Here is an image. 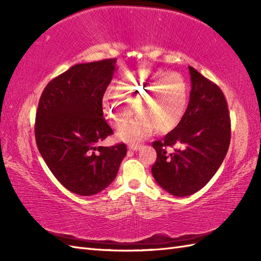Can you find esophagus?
Listing matches in <instances>:
<instances>
[{
  "mask_svg": "<svg viewBox=\"0 0 261 261\" xmlns=\"http://www.w3.org/2000/svg\"><path fill=\"white\" fill-rule=\"evenodd\" d=\"M140 147H141V146L138 145V143H130V145L127 146V148H129V150H134V151L139 150Z\"/></svg>",
  "mask_w": 261,
  "mask_h": 261,
  "instance_id": "1",
  "label": "esophagus"
}]
</instances>
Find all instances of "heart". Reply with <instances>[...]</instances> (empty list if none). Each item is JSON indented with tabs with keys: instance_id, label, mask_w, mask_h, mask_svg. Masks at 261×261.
<instances>
[{
	"instance_id": "b5f03b06",
	"label": "heart",
	"mask_w": 261,
	"mask_h": 261,
	"mask_svg": "<svg viewBox=\"0 0 261 261\" xmlns=\"http://www.w3.org/2000/svg\"><path fill=\"white\" fill-rule=\"evenodd\" d=\"M115 91H105L102 108L111 124L122 126L118 138L136 142L150 137L154 129L165 134L179 124L188 104V85L178 73L139 69L126 71L116 81Z\"/></svg>"
}]
</instances>
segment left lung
Here are the masks:
<instances>
[{"mask_svg":"<svg viewBox=\"0 0 261 261\" xmlns=\"http://www.w3.org/2000/svg\"><path fill=\"white\" fill-rule=\"evenodd\" d=\"M191 95L184 118L162 140L154 141L157 159L151 173L174 196H188L207 184L224 160L231 139L228 104L218 85L188 67ZM178 145L174 153L167 146Z\"/></svg>","mask_w":261,"mask_h":261,"instance_id":"1","label":"left lung"}]
</instances>
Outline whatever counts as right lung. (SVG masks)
<instances>
[{
  "mask_svg": "<svg viewBox=\"0 0 261 261\" xmlns=\"http://www.w3.org/2000/svg\"><path fill=\"white\" fill-rule=\"evenodd\" d=\"M115 63L113 58L74 65L48 83L39 101L35 124L39 152L60 184L77 195L105 190L126 154L124 143L97 147L113 134L103 118L102 96Z\"/></svg>",
  "mask_w": 261,
  "mask_h": 261,
  "instance_id": "add662e5",
  "label": "right lung"
}]
</instances>
